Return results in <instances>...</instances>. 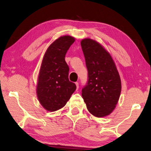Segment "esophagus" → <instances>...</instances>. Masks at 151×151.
<instances>
[{
  "label": "esophagus",
  "mask_w": 151,
  "mask_h": 151,
  "mask_svg": "<svg viewBox=\"0 0 151 151\" xmlns=\"http://www.w3.org/2000/svg\"><path fill=\"white\" fill-rule=\"evenodd\" d=\"M75 85L76 86V90L78 89V87H79V86H78V82H76L75 83Z\"/></svg>",
  "instance_id": "34e87169"
}]
</instances>
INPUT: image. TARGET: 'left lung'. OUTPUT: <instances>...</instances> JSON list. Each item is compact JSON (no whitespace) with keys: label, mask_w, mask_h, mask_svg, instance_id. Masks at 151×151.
Listing matches in <instances>:
<instances>
[{"label":"left lung","mask_w":151,"mask_h":151,"mask_svg":"<svg viewBox=\"0 0 151 151\" xmlns=\"http://www.w3.org/2000/svg\"><path fill=\"white\" fill-rule=\"evenodd\" d=\"M81 45L88 70L87 85L82 96L88 111L97 118L114 111L121 93V79L113 58L95 40L85 38Z\"/></svg>","instance_id":"8db88e82"}]
</instances>
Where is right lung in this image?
Here are the masks:
<instances>
[{"label":"right lung","instance_id":"1","mask_svg":"<svg viewBox=\"0 0 151 151\" xmlns=\"http://www.w3.org/2000/svg\"><path fill=\"white\" fill-rule=\"evenodd\" d=\"M75 41L70 35L60 37L50 45L43 57L36 93L40 104L49 111L63 108L76 90V85L68 79L69 67L64 58Z\"/></svg>","mask_w":151,"mask_h":151}]
</instances>
